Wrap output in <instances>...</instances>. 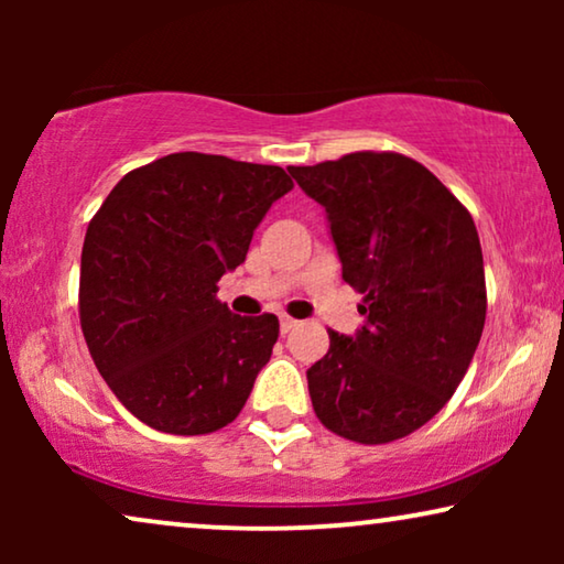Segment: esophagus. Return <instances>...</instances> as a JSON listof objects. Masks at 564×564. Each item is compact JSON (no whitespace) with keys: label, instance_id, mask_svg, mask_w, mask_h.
<instances>
[{"label":"esophagus","instance_id":"34e87169","mask_svg":"<svg viewBox=\"0 0 564 564\" xmlns=\"http://www.w3.org/2000/svg\"><path fill=\"white\" fill-rule=\"evenodd\" d=\"M295 326H297L295 318H290V315H284V313L280 315V330H282V334H290V330Z\"/></svg>","mask_w":564,"mask_h":564}]
</instances>
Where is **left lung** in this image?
<instances>
[{
    "label": "left lung",
    "instance_id": "left-lung-1",
    "mask_svg": "<svg viewBox=\"0 0 564 564\" xmlns=\"http://www.w3.org/2000/svg\"><path fill=\"white\" fill-rule=\"evenodd\" d=\"M290 174L326 207L344 282L367 323L328 330L307 369L313 411L334 434L388 444L429 423L480 344L488 292L467 207L419 161L357 151Z\"/></svg>",
    "mask_w": 564,
    "mask_h": 564
}]
</instances>
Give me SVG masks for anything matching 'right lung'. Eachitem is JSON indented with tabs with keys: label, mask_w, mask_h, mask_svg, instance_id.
I'll use <instances>...</instances> for the list:
<instances>
[{
	"label": "right lung",
	"mask_w": 564,
	"mask_h": 564,
	"mask_svg": "<svg viewBox=\"0 0 564 564\" xmlns=\"http://www.w3.org/2000/svg\"><path fill=\"white\" fill-rule=\"evenodd\" d=\"M290 189L280 166L182 151L128 172L89 220L82 330L99 375L145 426L199 436L241 413L280 321L241 318L215 292Z\"/></svg>",
	"instance_id": "obj_1"
}]
</instances>
